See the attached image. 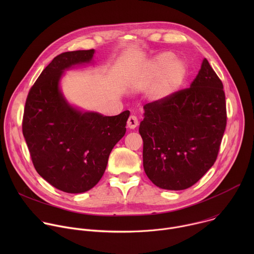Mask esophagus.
Instances as JSON below:
<instances>
[{"label": "esophagus", "instance_id": "esophagus-1", "mask_svg": "<svg viewBox=\"0 0 254 254\" xmlns=\"http://www.w3.org/2000/svg\"><path fill=\"white\" fill-rule=\"evenodd\" d=\"M137 125H138V121H137L136 117L130 116L128 118V120H127V127L130 128V129H133V128H135L137 127Z\"/></svg>", "mask_w": 254, "mask_h": 254}]
</instances>
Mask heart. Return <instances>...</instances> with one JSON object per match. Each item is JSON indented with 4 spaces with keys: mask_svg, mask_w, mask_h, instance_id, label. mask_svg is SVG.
<instances>
[{
    "mask_svg": "<svg viewBox=\"0 0 254 254\" xmlns=\"http://www.w3.org/2000/svg\"><path fill=\"white\" fill-rule=\"evenodd\" d=\"M171 52H163L154 57L144 69L147 81H156L153 96L156 100H163L174 94L182 85L186 76L185 64L174 59Z\"/></svg>",
    "mask_w": 254,
    "mask_h": 254,
    "instance_id": "b5f03b06",
    "label": "heart"
}]
</instances>
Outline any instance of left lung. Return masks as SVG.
<instances>
[{"instance_id":"left-lung-1","label":"left lung","mask_w":254,"mask_h":254,"mask_svg":"<svg viewBox=\"0 0 254 254\" xmlns=\"http://www.w3.org/2000/svg\"><path fill=\"white\" fill-rule=\"evenodd\" d=\"M143 111L138 131L148 178L166 190L193 186L214 165L227 122L223 84L208 60L189 88Z\"/></svg>"}]
</instances>
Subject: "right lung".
I'll list each match as a JSON object with an SVG mask.
<instances>
[{
	"label": "right lung",
	"mask_w": 254,
	"mask_h": 254,
	"mask_svg": "<svg viewBox=\"0 0 254 254\" xmlns=\"http://www.w3.org/2000/svg\"><path fill=\"white\" fill-rule=\"evenodd\" d=\"M94 49L56 56L31 87L23 134L37 173L56 189L77 194L101 179L108 157L125 135L129 112L104 117L72 106L60 90L64 70L90 63Z\"/></svg>",
	"instance_id": "right-lung-1"
}]
</instances>
